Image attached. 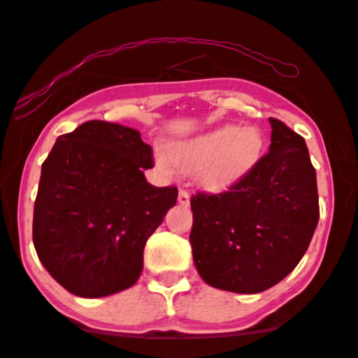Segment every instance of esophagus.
Segmentation results:
<instances>
[{
  "instance_id": "1",
  "label": "esophagus",
  "mask_w": 358,
  "mask_h": 358,
  "mask_svg": "<svg viewBox=\"0 0 358 358\" xmlns=\"http://www.w3.org/2000/svg\"><path fill=\"white\" fill-rule=\"evenodd\" d=\"M178 203L183 205V206L190 205V193L185 192V190H180L178 192Z\"/></svg>"
}]
</instances>
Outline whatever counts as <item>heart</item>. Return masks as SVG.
Returning <instances> with one entry per match:
<instances>
[{
	"label": "heart",
	"mask_w": 358,
	"mask_h": 358,
	"mask_svg": "<svg viewBox=\"0 0 358 358\" xmlns=\"http://www.w3.org/2000/svg\"><path fill=\"white\" fill-rule=\"evenodd\" d=\"M265 150V138L253 124H223L200 135L171 141L168 152L158 148L155 162L162 170L173 166L183 171L196 170V180L205 190H230L255 170Z\"/></svg>",
	"instance_id": "heart-1"
}]
</instances>
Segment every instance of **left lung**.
<instances>
[{
    "label": "left lung",
    "instance_id": "8db88e82",
    "mask_svg": "<svg viewBox=\"0 0 358 358\" xmlns=\"http://www.w3.org/2000/svg\"><path fill=\"white\" fill-rule=\"evenodd\" d=\"M270 124L268 153L247 178L192 198L193 262L210 287L268 290L299 265L317 228V173L305 140L280 120Z\"/></svg>",
    "mask_w": 358,
    "mask_h": 358
}]
</instances>
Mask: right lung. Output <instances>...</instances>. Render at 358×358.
Masks as SVG:
<instances>
[{
  "mask_svg": "<svg viewBox=\"0 0 358 358\" xmlns=\"http://www.w3.org/2000/svg\"><path fill=\"white\" fill-rule=\"evenodd\" d=\"M152 166L150 145L123 124L92 120L58 136L41 165L33 243L70 294L100 299L140 278L146 240L178 196L146 182Z\"/></svg>",
  "mask_w": 358,
  "mask_h": 358,
  "instance_id": "right-lung-1",
  "label": "right lung"
}]
</instances>
